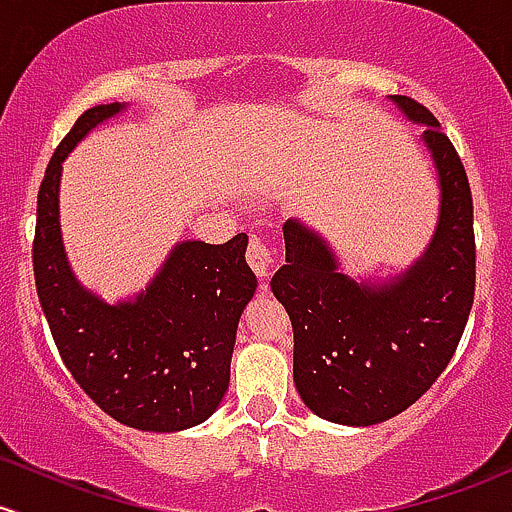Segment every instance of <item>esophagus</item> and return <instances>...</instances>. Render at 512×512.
<instances>
[{
	"label": "esophagus",
	"instance_id": "1",
	"mask_svg": "<svg viewBox=\"0 0 512 512\" xmlns=\"http://www.w3.org/2000/svg\"><path fill=\"white\" fill-rule=\"evenodd\" d=\"M247 265L252 267V272L257 274L260 279L269 277L274 265V250L269 247L265 240L260 238H250V245H247Z\"/></svg>",
	"mask_w": 512,
	"mask_h": 512
}]
</instances>
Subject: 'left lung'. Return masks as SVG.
I'll use <instances>...</instances> for the list:
<instances>
[{
  "instance_id": "left-lung-1",
  "label": "left lung",
  "mask_w": 512,
  "mask_h": 512,
  "mask_svg": "<svg viewBox=\"0 0 512 512\" xmlns=\"http://www.w3.org/2000/svg\"><path fill=\"white\" fill-rule=\"evenodd\" d=\"M425 123L423 140L442 187L440 226L428 255L396 282L357 284L301 223H284L286 265L272 291L294 328V384L313 413L376 425L413 406L447 369L474 306V201L462 157L420 101L391 97Z\"/></svg>"
}]
</instances>
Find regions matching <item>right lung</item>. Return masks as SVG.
<instances>
[{"label":"right lung","mask_w":512,"mask_h":512,"mask_svg":"<svg viewBox=\"0 0 512 512\" xmlns=\"http://www.w3.org/2000/svg\"><path fill=\"white\" fill-rule=\"evenodd\" d=\"M121 109L84 111L50 157L33 235L38 301L65 367L101 411L136 430H187L228 391L235 330L257 279L245 262L247 235L238 233L223 245H177L133 303L106 306L77 284L60 240V170L67 153Z\"/></svg>","instance_id":"right-lung-1"}]
</instances>
